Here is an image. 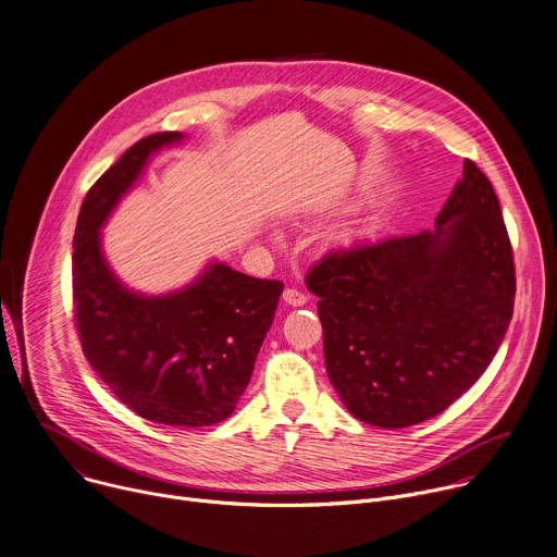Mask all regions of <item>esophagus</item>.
I'll return each mask as SVG.
<instances>
[{
	"label": "esophagus",
	"mask_w": 557,
	"mask_h": 557,
	"mask_svg": "<svg viewBox=\"0 0 557 557\" xmlns=\"http://www.w3.org/2000/svg\"><path fill=\"white\" fill-rule=\"evenodd\" d=\"M283 300H285L287 305L298 307V305H305V302H307V294L300 292V289H296V287H287V289L283 292Z\"/></svg>",
	"instance_id": "34e87169"
}]
</instances>
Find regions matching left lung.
Wrapping results in <instances>:
<instances>
[{"label":"left lung","mask_w":557,"mask_h":557,"mask_svg":"<svg viewBox=\"0 0 557 557\" xmlns=\"http://www.w3.org/2000/svg\"><path fill=\"white\" fill-rule=\"evenodd\" d=\"M305 285L319 296L330 381L358 420L403 429L443 413L513 317V250L491 181L465 159L434 232L332 250Z\"/></svg>","instance_id":"obj_1"}]
</instances>
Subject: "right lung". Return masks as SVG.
Wrapping results in <instances>:
<instances>
[{
	"instance_id": "right-lung-1",
	"label": "right lung",
	"mask_w": 557,
	"mask_h": 557,
	"mask_svg": "<svg viewBox=\"0 0 557 557\" xmlns=\"http://www.w3.org/2000/svg\"><path fill=\"white\" fill-rule=\"evenodd\" d=\"M178 139L157 133L137 141L88 190L73 240V314L86 360L123 405L146 420L195 429L234 411L283 283L214 263L197 283L152 298L110 274L99 250L101 223L148 157Z\"/></svg>"
}]
</instances>
